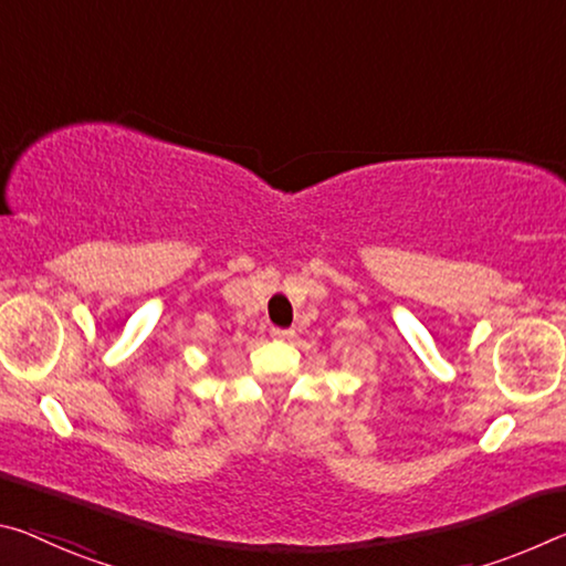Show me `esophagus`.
Instances as JSON below:
<instances>
[{
  "mask_svg": "<svg viewBox=\"0 0 566 566\" xmlns=\"http://www.w3.org/2000/svg\"><path fill=\"white\" fill-rule=\"evenodd\" d=\"M269 335H272V339H282V343H284V339H292L294 337V332L292 329H282V327H272V329H269Z\"/></svg>",
  "mask_w": 566,
  "mask_h": 566,
  "instance_id": "1",
  "label": "esophagus"
}]
</instances>
